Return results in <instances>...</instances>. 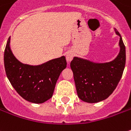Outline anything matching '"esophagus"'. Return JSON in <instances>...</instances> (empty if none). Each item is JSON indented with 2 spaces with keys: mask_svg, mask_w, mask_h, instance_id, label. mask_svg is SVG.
I'll use <instances>...</instances> for the list:
<instances>
[{
  "mask_svg": "<svg viewBox=\"0 0 131 131\" xmlns=\"http://www.w3.org/2000/svg\"><path fill=\"white\" fill-rule=\"evenodd\" d=\"M72 58H73V54H72V53H67L66 59H67V61L68 62L71 61L72 60Z\"/></svg>",
  "mask_w": 131,
  "mask_h": 131,
  "instance_id": "obj_1",
  "label": "esophagus"
}]
</instances>
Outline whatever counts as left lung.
Segmentation results:
<instances>
[{
	"instance_id": "1",
	"label": "left lung",
	"mask_w": 131,
	"mask_h": 131,
	"mask_svg": "<svg viewBox=\"0 0 131 131\" xmlns=\"http://www.w3.org/2000/svg\"><path fill=\"white\" fill-rule=\"evenodd\" d=\"M120 51L111 62L96 64L74 57L70 63L78 97L86 103H97L108 97L119 82L125 66V46L121 35Z\"/></svg>"
}]
</instances>
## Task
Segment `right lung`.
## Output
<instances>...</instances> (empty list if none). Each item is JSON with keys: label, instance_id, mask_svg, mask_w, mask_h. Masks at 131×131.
Wrapping results in <instances>:
<instances>
[{"label": "right lung", "instance_id": "1", "mask_svg": "<svg viewBox=\"0 0 131 131\" xmlns=\"http://www.w3.org/2000/svg\"><path fill=\"white\" fill-rule=\"evenodd\" d=\"M9 38L4 50L6 76L20 96L34 103H42L51 98L61 72L67 67L64 56L39 66L23 64L14 56L9 48Z\"/></svg>", "mask_w": 131, "mask_h": 131}]
</instances>
